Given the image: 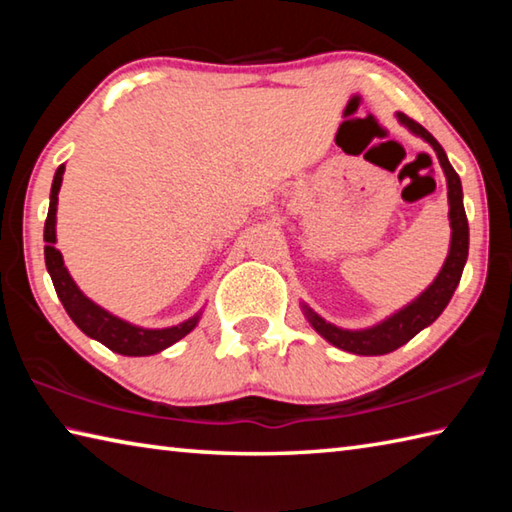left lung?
Wrapping results in <instances>:
<instances>
[{
  "mask_svg": "<svg viewBox=\"0 0 512 512\" xmlns=\"http://www.w3.org/2000/svg\"><path fill=\"white\" fill-rule=\"evenodd\" d=\"M397 117H400L404 126H409V131L420 135L422 140H427L433 146V151H436L440 160V167L445 171L447 189H449L447 196H449V223H452V248H449L443 271L438 273L431 287L424 291L420 298H415L409 307L397 311L395 316L386 318L384 323H379L375 327L350 332V329H341V327H334L332 323H325L323 318L314 314L309 307H305L307 309L305 314L309 318L311 327H314L323 339H327L329 343L345 352L366 354V357H372V354H388L397 348H402V345L409 343L420 329L431 325L433 320L443 314L447 302L454 296L458 282H461L463 266L467 259V248H470V228H467V216L463 207L461 178H458V173L454 171L452 164H449L443 146L436 142V137H433L427 128L420 126L415 119L402 115V112Z\"/></svg>",
  "mask_w": 512,
  "mask_h": 512,
  "instance_id": "left-lung-1",
  "label": "left lung"
}]
</instances>
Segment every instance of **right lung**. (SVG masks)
<instances>
[{
	"mask_svg": "<svg viewBox=\"0 0 512 512\" xmlns=\"http://www.w3.org/2000/svg\"><path fill=\"white\" fill-rule=\"evenodd\" d=\"M63 173H65V164H60L56 169L54 185H51L49 214L45 221V241H47L45 262H47V271L51 275V282H54V289L58 293L60 302H63L69 318H72L76 327L88 334L90 339H97L112 352L126 354V357H146V354L160 352L183 339V336H187L196 327L198 316L167 329L135 327L131 323H126V320L108 314V311L101 309L99 305H94V302L90 298H85L81 289L76 287L74 280L67 273L63 255H60V250L54 246L56 244V205H58L60 183H63Z\"/></svg>",
	"mask_w": 512,
	"mask_h": 512,
	"instance_id": "add662e5",
	"label": "right lung"
}]
</instances>
